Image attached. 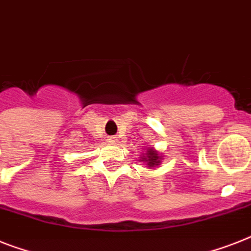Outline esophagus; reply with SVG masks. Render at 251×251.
Segmentation results:
<instances>
[{
	"mask_svg": "<svg viewBox=\"0 0 251 251\" xmlns=\"http://www.w3.org/2000/svg\"><path fill=\"white\" fill-rule=\"evenodd\" d=\"M108 142L111 143V144H113V143H116V139H115V138H109V139H108Z\"/></svg>",
	"mask_w": 251,
	"mask_h": 251,
	"instance_id": "1",
	"label": "esophagus"
}]
</instances>
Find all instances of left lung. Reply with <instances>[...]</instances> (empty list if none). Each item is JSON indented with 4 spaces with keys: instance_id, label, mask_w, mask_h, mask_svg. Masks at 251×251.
<instances>
[{
    "instance_id": "8db88e82",
    "label": "left lung",
    "mask_w": 251,
    "mask_h": 251,
    "mask_svg": "<svg viewBox=\"0 0 251 251\" xmlns=\"http://www.w3.org/2000/svg\"><path fill=\"white\" fill-rule=\"evenodd\" d=\"M162 157L163 155L159 151H155L153 147H151V148L145 149V153L140 154V161L147 163L148 168H153L154 170L157 166H159L162 163Z\"/></svg>"
}]
</instances>
